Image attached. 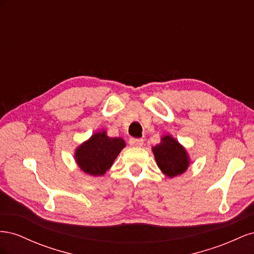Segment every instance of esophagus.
Wrapping results in <instances>:
<instances>
[{"label":"esophagus","mask_w":254,"mask_h":254,"mask_svg":"<svg viewBox=\"0 0 254 254\" xmlns=\"http://www.w3.org/2000/svg\"><path fill=\"white\" fill-rule=\"evenodd\" d=\"M144 143L143 139H135V137H131L129 140V144L132 146V147H142Z\"/></svg>","instance_id":"esophagus-1"}]
</instances>
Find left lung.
Segmentation results:
<instances>
[{
    "label": "left lung",
    "mask_w": 254,
    "mask_h": 254,
    "mask_svg": "<svg viewBox=\"0 0 254 254\" xmlns=\"http://www.w3.org/2000/svg\"><path fill=\"white\" fill-rule=\"evenodd\" d=\"M157 164L168 177H176L187 171L189 156L182 146L170 135L162 137L160 144L152 148Z\"/></svg>",
    "instance_id": "1"
}]
</instances>
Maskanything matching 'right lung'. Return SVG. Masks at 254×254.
<instances>
[{
	"label": "right lung",
	"mask_w": 254,
	"mask_h": 254,
	"mask_svg": "<svg viewBox=\"0 0 254 254\" xmlns=\"http://www.w3.org/2000/svg\"><path fill=\"white\" fill-rule=\"evenodd\" d=\"M124 147L125 142L121 137H109L105 131L97 132L79 146L75 159L84 173L101 176L109 170Z\"/></svg>",
	"instance_id": "right-lung-1"
}]
</instances>
